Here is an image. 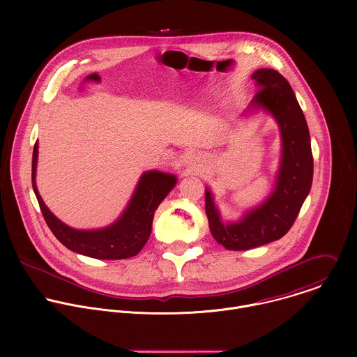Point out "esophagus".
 Returning a JSON list of instances; mask_svg holds the SVG:
<instances>
[{
    "label": "esophagus",
    "mask_w": 357,
    "mask_h": 357,
    "mask_svg": "<svg viewBox=\"0 0 357 357\" xmlns=\"http://www.w3.org/2000/svg\"><path fill=\"white\" fill-rule=\"evenodd\" d=\"M196 157L195 155H190V157H188V164L190 165V168H195L196 167Z\"/></svg>",
    "instance_id": "esophagus-1"
}]
</instances>
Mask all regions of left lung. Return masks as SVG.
<instances>
[{"label":"left lung","instance_id":"obj_1","mask_svg":"<svg viewBox=\"0 0 357 357\" xmlns=\"http://www.w3.org/2000/svg\"><path fill=\"white\" fill-rule=\"evenodd\" d=\"M251 77L260 90L245 113L263 110L275 120L281 135V158L273 192L236 222L222 219L213 193L206 188L205 209L211 233L219 244L234 251L280 240L294 225L314 176L308 124L289 83L274 69H259Z\"/></svg>","mask_w":357,"mask_h":357}]
</instances>
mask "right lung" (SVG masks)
<instances>
[{
  "label": "right lung",
  "mask_w": 357,
  "mask_h": 357,
  "mask_svg": "<svg viewBox=\"0 0 357 357\" xmlns=\"http://www.w3.org/2000/svg\"><path fill=\"white\" fill-rule=\"evenodd\" d=\"M38 141L32 155V188L40 212L50 231L69 250L98 260H123L137 256L145 245L154 213L160 203L175 188L176 176L161 171H146L139 176L135 190L120 218L101 229L82 230L65 225L43 203L36 188Z\"/></svg>",
  "instance_id": "add662e5"
}]
</instances>
